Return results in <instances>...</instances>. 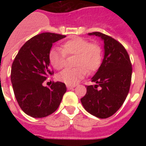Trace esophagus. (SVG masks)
<instances>
[{"mask_svg":"<svg viewBox=\"0 0 146 146\" xmlns=\"http://www.w3.org/2000/svg\"><path fill=\"white\" fill-rule=\"evenodd\" d=\"M66 88H67V89H70H70H73V88H75V86H68V85H67V86H66Z\"/></svg>","mask_w":146,"mask_h":146,"instance_id":"34e87169","label":"esophagus"}]
</instances>
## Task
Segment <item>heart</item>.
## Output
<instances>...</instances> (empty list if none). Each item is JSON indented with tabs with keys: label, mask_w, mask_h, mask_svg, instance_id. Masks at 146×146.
<instances>
[{
	"label": "heart",
	"mask_w": 146,
	"mask_h": 146,
	"mask_svg": "<svg viewBox=\"0 0 146 146\" xmlns=\"http://www.w3.org/2000/svg\"><path fill=\"white\" fill-rule=\"evenodd\" d=\"M75 55V68H66L57 75V80L68 86H74L86 74L97 70L102 61V50L97 43L86 38L73 37L63 43L61 49L53 48L48 54L50 65L56 70L64 66L66 56Z\"/></svg>",
	"instance_id": "obj_1"
}]
</instances>
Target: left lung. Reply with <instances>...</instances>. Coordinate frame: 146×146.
<instances>
[{"mask_svg": "<svg viewBox=\"0 0 146 146\" xmlns=\"http://www.w3.org/2000/svg\"><path fill=\"white\" fill-rule=\"evenodd\" d=\"M104 42V59L81 98L82 106L92 115L104 119L119 110L129 93L132 65L128 53L117 41L103 33H89Z\"/></svg>", "mask_w": 146, "mask_h": 146, "instance_id": "1", "label": "left lung"}]
</instances>
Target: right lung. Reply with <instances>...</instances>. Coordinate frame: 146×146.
Here are the masks:
<instances>
[{"label": "right lung", "mask_w": 146, "mask_h": 146, "mask_svg": "<svg viewBox=\"0 0 146 146\" xmlns=\"http://www.w3.org/2000/svg\"><path fill=\"white\" fill-rule=\"evenodd\" d=\"M65 37L50 33L35 35L23 45L13 62L10 79L15 97L22 110L32 117L54 113L66 92L63 82H53L50 88L42 85L53 74L48 59L53 43Z\"/></svg>", "instance_id": "obj_1"}]
</instances>
